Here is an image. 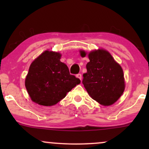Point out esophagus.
Returning a JSON list of instances; mask_svg holds the SVG:
<instances>
[{
  "label": "esophagus",
  "mask_w": 149,
  "mask_h": 149,
  "mask_svg": "<svg viewBox=\"0 0 149 149\" xmlns=\"http://www.w3.org/2000/svg\"><path fill=\"white\" fill-rule=\"evenodd\" d=\"M76 77H77V78H79V79H80V80H82V75L80 74V73H78V74H77V75H76Z\"/></svg>",
  "instance_id": "1"
}]
</instances>
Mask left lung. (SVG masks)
<instances>
[{
    "label": "left lung",
    "mask_w": 149,
    "mask_h": 149,
    "mask_svg": "<svg viewBox=\"0 0 149 149\" xmlns=\"http://www.w3.org/2000/svg\"><path fill=\"white\" fill-rule=\"evenodd\" d=\"M80 55L86 53L80 51ZM87 72L83 73V84L90 97L104 106H110L117 101L125 90L122 68L104 49L92 51L88 54Z\"/></svg>",
    "instance_id": "8db88e82"
}]
</instances>
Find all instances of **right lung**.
<instances>
[{
    "label": "right lung",
    "mask_w": 149,
    "mask_h": 149,
    "mask_svg": "<svg viewBox=\"0 0 149 149\" xmlns=\"http://www.w3.org/2000/svg\"><path fill=\"white\" fill-rule=\"evenodd\" d=\"M59 52L45 51L31 64L25 80L27 92L35 103L53 106L64 98L80 80L71 75Z\"/></svg>",
    "instance_id": "add662e5"
}]
</instances>
